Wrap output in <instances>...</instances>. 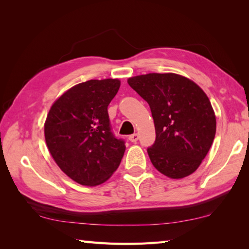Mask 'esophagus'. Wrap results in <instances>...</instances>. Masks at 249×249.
<instances>
[{"label":"esophagus","instance_id":"obj_1","mask_svg":"<svg viewBox=\"0 0 249 249\" xmlns=\"http://www.w3.org/2000/svg\"><path fill=\"white\" fill-rule=\"evenodd\" d=\"M128 139L131 142H137V141H138V139H139V136H138V134H133V135L129 136Z\"/></svg>","mask_w":249,"mask_h":249}]
</instances>
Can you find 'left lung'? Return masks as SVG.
Segmentation results:
<instances>
[{"mask_svg": "<svg viewBox=\"0 0 249 249\" xmlns=\"http://www.w3.org/2000/svg\"><path fill=\"white\" fill-rule=\"evenodd\" d=\"M149 104L156 139L147 154L158 171L182 178L197 170L216 133L214 110L197 84L177 73H147L128 79Z\"/></svg>", "mask_w": 249, "mask_h": 249, "instance_id": "obj_1", "label": "left lung"}]
</instances>
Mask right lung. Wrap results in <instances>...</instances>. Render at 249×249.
Instances as JSON below:
<instances>
[{
    "instance_id": "add662e5",
    "label": "right lung",
    "mask_w": 249,
    "mask_h": 249,
    "mask_svg": "<svg viewBox=\"0 0 249 249\" xmlns=\"http://www.w3.org/2000/svg\"><path fill=\"white\" fill-rule=\"evenodd\" d=\"M120 84L118 79L79 83L47 115L45 138L50 154L66 176L84 186L107 181L123 158L125 141L113 134L108 114Z\"/></svg>"
}]
</instances>
